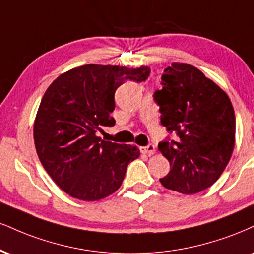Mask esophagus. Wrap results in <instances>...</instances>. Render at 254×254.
Returning <instances> with one entry per match:
<instances>
[{
  "label": "esophagus",
  "mask_w": 254,
  "mask_h": 254,
  "mask_svg": "<svg viewBox=\"0 0 254 254\" xmlns=\"http://www.w3.org/2000/svg\"><path fill=\"white\" fill-rule=\"evenodd\" d=\"M140 151H142L143 154L152 155V154H155L156 149H155V145L152 144V143H149V144L146 146H142V148H140Z\"/></svg>",
  "instance_id": "1"
}]
</instances>
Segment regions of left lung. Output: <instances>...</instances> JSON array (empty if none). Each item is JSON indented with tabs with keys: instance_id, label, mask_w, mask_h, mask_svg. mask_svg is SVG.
<instances>
[{
	"instance_id": "left-lung-1",
	"label": "left lung",
	"mask_w": 254,
	"mask_h": 254,
	"mask_svg": "<svg viewBox=\"0 0 254 254\" xmlns=\"http://www.w3.org/2000/svg\"><path fill=\"white\" fill-rule=\"evenodd\" d=\"M161 90L154 92L167 137L158 150L170 172L160 181L181 194H196L214 183L234 148L235 116L232 103L215 82L196 67L174 63L164 69Z\"/></svg>"
}]
</instances>
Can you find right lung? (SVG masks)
<instances>
[{
    "label": "right lung",
    "instance_id": "right-lung-1",
    "mask_svg": "<svg viewBox=\"0 0 254 254\" xmlns=\"http://www.w3.org/2000/svg\"><path fill=\"white\" fill-rule=\"evenodd\" d=\"M149 67L85 65L64 73L40 103L34 142L40 162L53 181L72 197L97 201L115 193L138 148L97 137L114 127L115 92L125 81H145Z\"/></svg>",
    "mask_w": 254,
    "mask_h": 254
}]
</instances>
